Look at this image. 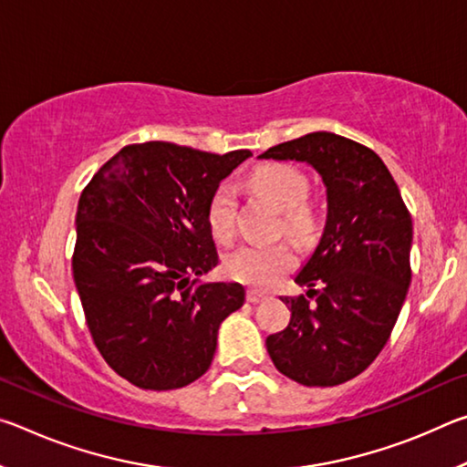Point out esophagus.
<instances>
[{"label":"esophagus","instance_id":"obj_1","mask_svg":"<svg viewBox=\"0 0 467 467\" xmlns=\"http://www.w3.org/2000/svg\"><path fill=\"white\" fill-rule=\"evenodd\" d=\"M265 298H267V296L262 295V292H257V290H249V292H247V300H249V303H253V305L262 303V300H265Z\"/></svg>","mask_w":467,"mask_h":467}]
</instances>
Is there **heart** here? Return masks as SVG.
<instances>
[{
  "label": "heart",
  "instance_id": "1",
  "mask_svg": "<svg viewBox=\"0 0 467 467\" xmlns=\"http://www.w3.org/2000/svg\"><path fill=\"white\" fill-rule=\"evenodd\" d=\"M253 185L270 197L284 212V228L290 234L311 231L313 216L306 208L309 181L303 172L288 164H264L253 172ZM234 189L223 183L208 203V224L218 241H231L234 234ZM295 267V255L284 244H243L224 262L228 278L255 290H267L278 284Z\"/></svg>",
  "mask_w": 467,
  "mask_h": 467
}]
</instances>
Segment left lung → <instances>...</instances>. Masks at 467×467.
<instances>
[{
    "label": "left lung",
    "instance_id": "left-lung-1",
    "mask_svg": "<svg viewBox=\"0 0 467 467\" xmlns=\"http://www.w3.org/2000/svg\"><path fill=\"white\" fill-rule=\"evenodd\" d=\"M259 158L309 164L327 202L319 241L295 275L315 305L284 296L292 317L267 336V352L300 385L350 381L379 357L400 317L412 278V218L381 158L337 133H306Z\"/></svg>",
    "mask_w": 467,
    "mask_h": 467
}]
</instances>
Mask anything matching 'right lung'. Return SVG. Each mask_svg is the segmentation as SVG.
<instances>
[{
    "instance_id": "right-lung-1",
    "label": "right lung",
    "mask_w": 467,
    "mask_h": 467,
    "mask_svg": "<svg viewBox=\"0 0 467 467\" xmlns=\"http://www.w3.org/2000/svg\"><path fill=\"white\" fill-rule=\"evenodd\" d=\"M249 156L125 146L80 195L72 267L86 323L107 365L141 389L200 379L220 326L244 303L239 282L202 275L218 265L210 197Z\"/></svg>"
}]
</instances>
